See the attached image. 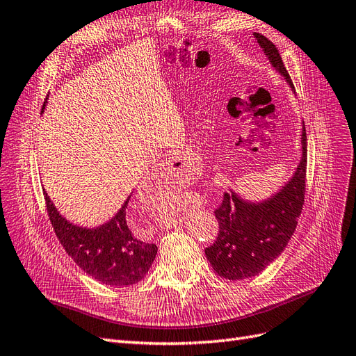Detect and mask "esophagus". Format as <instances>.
I'll list each match as a JSON object with an SVG mask.
<instances>
[{"label":"esophagus","instance_id":"obj_1","mask_svg":"<svg viewBox=\"0 0 356 356\" xmlns=\"http://www.w3.org/2000/svg\"><path fill=\"white\" fill-rule=\"evenodd\" d=\"M179 165L175 161V160H166L163 165H160V168L154 172V174L151 175V179L152 181H161V179H172L178 177L179 174Z\"/></svg>","mask_w":356,"mask_h":356}]
</instances>
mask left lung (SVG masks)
<instances>
[{
    "label": "left lung",
    "mask_w": 356,
    "mask_h": 356,
    "mask_svg": "<svg viewBox=\"0 0 356 356\" xmlns=\"http://www.w3.org/2000/svg\"><path fill=\"white\" fill-rule=\"evenodd\" d=\"M259 46L274 69L295 90L289 73L275 44L262 34L254 33ZM302 156L293 177L270 199L247 202L235 191L223 195L220 207L214 211L218 222L216 243L205 248L213 270L227 280H243L257 275L283 253L295 232L301 216L305 195L307 172V134H301Z\"/></svg>",
    "instance_id": "8db88e82"
}]
</instances>
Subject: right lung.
I'll return each mask as SVG.
<instances>
[{"mask_svg": "<svg viewBox=\"0 0 356 356\" xmlns=\"http://www.w3.org/2000/svg\"><path fill=\"white\" fill-rule=\"evenodd\" d=\"M43 195L55 235L81 270L115 287L134 284L145 277L156 259L157 245L138 236L129 217L130 196L108 223L86 229L67 222L47 193Z\"/></svg>", "mask_w": 356, "mask_h": 356, "instance_id": "add662e5", "label": "right lung"}]
</instances>
